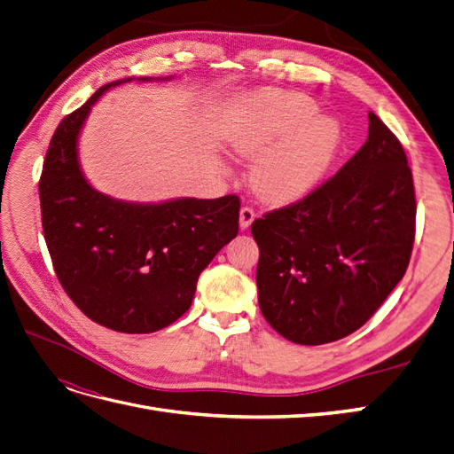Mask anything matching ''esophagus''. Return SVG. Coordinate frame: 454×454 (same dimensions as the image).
<instances>
[{
	"label": "esophagus",
	"mask_w": 454,
	"mask_h": 454,
	"mask_svg": "<svg viewBox=\"0 0 454 454\" xmlns=\"http://www.w3.org/2000/svg\"><path fill=\"white\" fill-rule=\"evenodd\" d=\"M254 219H255V212L252 208H248V206H244V208L240 210V217H239L240 229H248L254 223Z\"/></svg>",
	"instance_id": "esophagus-1"
}]
</instances>
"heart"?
I'll list each match as a JSON object with an SVG mask.
<instances>
[{"mask_svg":"<svg viewBox=\"0 0 454 454\" xmlns=\"http://www.w3.org/2000/svg\"><path fill=\"white\" fill-rule=\"evenodd\" d=\"M294 90H265L231 115L225 142L232 155L256 159L252 187L270 204L303 199L322 180L340 145L339 122Z\"/></svg>","mask_w":454,"mask_h":454,"instance_id":"obj_1","label":"heart"}]
</instances>
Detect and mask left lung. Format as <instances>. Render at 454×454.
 Returning a JSON list of instances; mask_svg holds the SVG:
<instances>
[{
  "mask_svg": "<svg viewBox=\"0 0 454 454\" xmlns=\"http://www.w3.org/2000/svg\"><path fill=\"white\" fill-rule=\"evenodd\" d=\"M415 217L405 151L369 112L367 142L345 167L303 200L252 223L265 320L297 345L354 333L403 278Z\"/></svg>",
  "mask_w": 454,
  "mask_h": 454,
  "instance_id": "obj_1",
  "label": "left lung"
}]
</instances>
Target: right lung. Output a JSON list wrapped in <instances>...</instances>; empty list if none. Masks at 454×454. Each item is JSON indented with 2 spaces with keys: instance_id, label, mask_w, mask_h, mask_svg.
<instances>
[{
  "instance_id": "obj_1",
  "label": "right lung",
  "mask_w": 454,
  "mask_h": 454,
  "mask_svg": "<svg viewBox=\"0 0 454 454\" xmlns=\"http://www.w3.org/2000/svg\"><path fill=\"white\" fill-rule=\"evenodd\" d=\"M127 81L100 87L54 130L39 180L41 223L54 272L81 312L114 332L153 333L185 314L200 272L237 237L240 199L142 204L87 182L81 129L96 100Z\"/></svg>"
}]
</instances>
